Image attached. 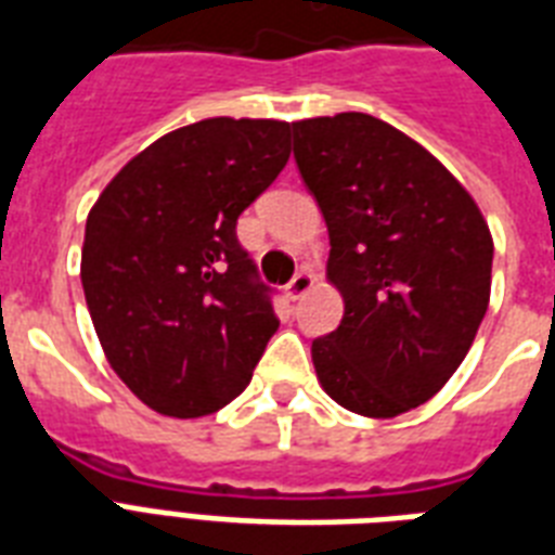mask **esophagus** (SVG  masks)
<instances>
[{
    "label": "esophagus",
    "instance_id": "34e87169",
    "mask_svg": "<svg viewBox=\"0 0 555 555\" xmlns=\"http://www.w3.org/2000/svg\"><path fill=\"white\" fill-rule=\"evenodd\" d=\"M312 283H314L312 272H309V269H300V272L286 283V295H289L292 300H298L300 295H306V292L312 289Z\"/></svg>",
    "mask_w": 555,
    "mask_h": 555
}]
</instances>
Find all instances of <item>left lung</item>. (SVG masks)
<instances>
[{
  "mask_svg": "<svg viewBox=\"0 0 555 555\" xmlns=\"http://www.w3.org/2000/svg\"><path fill=\"white\" fill-rule=\"evenodd\" d=\"M295 163L330 229L340 326L312 340L344 410L392 418L429 401L485 321L493 237L427 149L370 114L292 122Z\"/></svg>",
  "mask_w": 555,
  "mask_h": 555,
  "instance_id": "1",
  "label": "left lung"
}]
</instances>
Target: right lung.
I'll return each instance as SVG.
<instances>
[{
	"mask_svg": "<svg viewBox=\"0 0 555 555\" xmlns=\"http://www.w3.org/2000/svg\"><path fill=\"white\" fill-rule=\"evenodd\" d=\"M286 143L289 122L201 119L137 154L88 215L82 289L96 338L163 415L234 401L281 326L237 217L283 171Z\"/></svg>",
	"mask_w": 555,
	"mask_h": 555,
	"instance_id": "right-lung-1",
	"label": "right lung"
}]
</instances>
